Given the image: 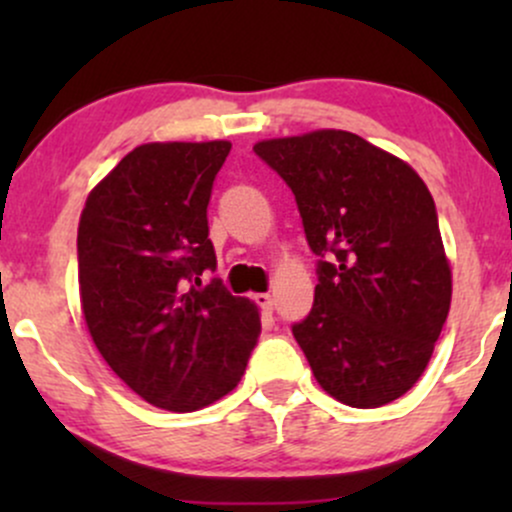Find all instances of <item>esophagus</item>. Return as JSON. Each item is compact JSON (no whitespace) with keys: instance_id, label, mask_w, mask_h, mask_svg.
I'll return each instance as SVG.
<instances>
[{"instance_id":"obj_1","label":"esophagus","mask_w":512,"mask_h":512,"mask_svg":"<svg viewBox=\"0 0 512 512\" xmlns=\"http://www.w3.org/2000/svg\"><path fill=\"white\" fill-rule=\"evenodd\" d=\"M255 303L260 305L262 313H272V310H274V298L269 296V293H257Z\"/></svg>"}]
</instances>
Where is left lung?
I'll use <instances>...</instances> for the list:
<instances>
[{
    "instance_id": "1",
    "label": "left lung",
    "mask_w": 512,
    "mask_h": 512,
    "mask_svg": "<svg viewBox=\"0 0 512 512\" xmlns=\"http://www.w3.org/2000/svg\"><path fill=\"white\" fill-rule=\"evenodd\" d=\"M255 154L291 187L320 257L313 308L291 327L315 380L356 409L395 402L431 361L452 296L426 182L344 129L267 139Z\"/></svg>"
}]
</instances>
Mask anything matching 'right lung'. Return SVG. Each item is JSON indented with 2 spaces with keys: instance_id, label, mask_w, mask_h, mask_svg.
Wrapping results in <instances>:
<instances>
[{
  "instance_id": "1",
  "label": "right lung",
  "mask_w": 512,
  "mask_h": 512,
  "mask_svg": "<svg viewBox=\"0 0 512 512\" xmlns=\"http://www.w3.org/2000/svg\"><path fill=\"white\" fill-rule=\"evenodd\" d=\"M228 142L142 144L81 211L79 291L93 344L117 378L168 411L216 402L243 378L260 313L216 269L207 207Z\"/></svg>"
}]
</instances>
